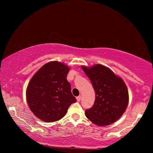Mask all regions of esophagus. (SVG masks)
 <instances>
[{
  "label": "esophagus",
  "instance_id": "obj_1",
  "mask_svg": "<svg viewBox=\"0 0 153 153\" xmlns=\"http://www.w3.org/2000/svg\"><path fill=\"white\" fill-rule=\"evenodd\" d=\"M81 99V96H78V97H76V100H77V102H80Z\"/></svg>",
  "mask_w": 153,
  "mask_h": 153
}]
</instances>
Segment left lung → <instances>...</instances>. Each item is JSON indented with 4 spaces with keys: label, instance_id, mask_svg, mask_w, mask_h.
<instances>
[{
    "label": "left lung",
    "instance_id": "left-lung-1",
    "mask_svg": "<svg viewBox=\"0 0 153 153\" xmlns=\"http://www.w3.org/2000/svg\"><path fill=\"white\" fill-rule=\"evenodd\" d=\"M95 91L93 107L85 111L87 118L98 126L112 124L124 114L128 105L127 85L120 76L101 64L81 67Z\"/></svg>",
    "mask_w": 153,
    "mask_h": 153
}]
</instances>
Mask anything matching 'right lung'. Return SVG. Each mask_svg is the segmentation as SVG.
<instances>
[{"label":"right lung","instance_id":"add662e5","mask_svg":"<svg viewBox=\"0 0 153 153\" xmlns=\"http://www.w3.org/2000/svg\"><path fill=\"white\" fill-rule=\"evenodd\" d=\"M70 68L58 61H51L33 75L26 88V100L37 118L47 123L63 118L68 108L76 102L67 80Z\"/></svg>","mask_w":153,"mask_h":153}]
</instances>
